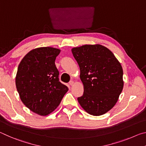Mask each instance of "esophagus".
Here are the masks:
<instances>
[{
  "label": "esophagus",
  "instance_id": "1",
  "mask_svg": "<svg viewBox=\"0 0 146 146\" xmlns=\"http://www.w3.org/2000/svg\"><path fill=\"white\" fill-rule=\"evenodd\" d=\"M69 84H70V86H73V84H74V82H73V80H71L70 82V83H69Z\"/></svg>",
  "mask_w": 146,
  "mask_h": 146
}]
</instances>
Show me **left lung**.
<instances>
[{
    "instance_id": "1",
    "label": "left lung",
    "mask_w": 146,
    "mask_h": 146,
    "mask_svg": "<svg viewBox=\"0 0 146 146\" xmlns=\"http://www.w3.org/2000/svg\"><path fill=\"white\" fill-rule=\"evenodd\" d=\"M80 68L84 94L77 100L89 114H105L117 102L123 87V70L110 49L100 44L71 49Z\"/></svg>"
}]
</instances>
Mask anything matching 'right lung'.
<instances>
[{
    "mask_svg": "<svg viewBox=\"0 0 146 146\" xmlns=\"http://www.w3.org/2000/svg\"><path fill=\"white\" fill-rule=\"evenodd\" d=\"M60 49L52 47L33 49L20 62L15 78L23 104L40 116L52 113L68 91L58 79L55 61Z\"/></svg>",
    "mask_w": 146,
    "mask_h": 146,
    "instance_id": "1",
    "label": "right lung"
}]
</instances>
